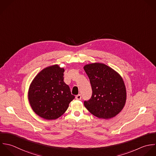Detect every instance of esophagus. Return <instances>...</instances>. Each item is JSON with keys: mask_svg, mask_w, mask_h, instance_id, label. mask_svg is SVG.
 Instances as JSON below:
<instances>
[{"mask_svg": "<svg viewBox=\"0 0 156 156\" xmlns=\"http://www.w3.org/2000/svg\"><path fill=\"white\" fill-rule=\"evenodd\" d=\"M75 98H76V100H80L81 99V95L80 94H78V95H77L75 97Z\"/></svg>", "mask_w": 156, "mask_h": 156, "instance_id": "obj_1", "label": "esophagus"}]
</instances>
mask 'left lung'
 <instances>
[{"mask_svg": "<svg viewBox=\"0 0 156 156\" xmlns=\"http://www.w3.org/2000/svg\"><path fill=\"white\" fill-rule=\"evenodd\" d=\"M84 69L92 89V97L84 101V106L98 118L114 117L123 109L126 100L123 78L114 69L102 63L87 64Z\"/></svg>", "mask_w": 156, "mask_h": 156, "instance_id": "obj_1", "label": "left lung"}]
</instances>
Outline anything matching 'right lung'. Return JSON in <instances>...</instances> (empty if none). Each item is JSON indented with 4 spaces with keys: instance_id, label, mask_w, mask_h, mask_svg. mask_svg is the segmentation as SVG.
I'll use <instances>...</instances> for the list:
<instances>
[{
    "instance_id": "obj_1",
    "label": "right lung",
    "mask_w": 156,
    "mask_h": 156,
    "mask_svg": "<svg viewBox=\"0 0 156 156\" xmlns=\"http://www.w3.org/2000/svg\"><path fill=\"white\" fill-rule=\"evenodd\" d=\"M64 68L55 64L42 70L32 81L28 97L33 111L46 120H55L75 98L64 82Z\"/></svg>"
}]
</instances>
